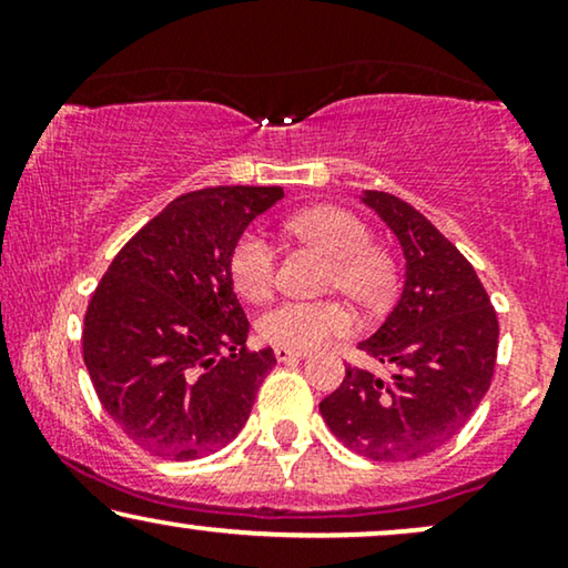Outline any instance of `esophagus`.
<instances>
[{"instance_id": "obj_1", "label": "esophagus", "mask_w": 568, "mask_h": 568, "mask_svg": "<svg viewBox=\"0 0 568 568\" xmlns=\"http://www.w3.org/2000/svg\"><path fill=\"white\" fill-rule=\"evenodd\" d=\"M274 356H276L278 362H300V359H305L307 352H297V348L276 346V348H274Z\"/></svg>"}]
</instances>
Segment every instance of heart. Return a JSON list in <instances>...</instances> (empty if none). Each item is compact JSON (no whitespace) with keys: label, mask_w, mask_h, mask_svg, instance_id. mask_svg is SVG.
I'll list each match as a JSON object with an SVG mask.
<instances>
[{"label":"heart","mask_w":568,"mask_h":568,"mask_svg":"<svg viewBox=\"0 0 568 568\" xmlns=\"http://www.w3.org/2000/svg\"><path fill=\"white\" fill-rule=\"evenodd\" d=\"M286 230L302 243L331 255L328 286L341 290L362 307H383L398 284V261L393 251L377 240L359 216L344 206L321 204L302 209L286 220ZM230 276L240 297L266 300L276 282L274 247L258 230H247L230 253ZM354 317L338 300L302 302L286 300L266 310L258 321V333L266 344L284 348L321 346L333 336H346Z\"/></svg>","instance_id":"obj_1"}]
</instances>
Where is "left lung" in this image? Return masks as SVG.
<instances>
[{"mask_svg":"<svg viewBox=\"0 0 568 568\" xmlns=\"http://www.w3.org/2000/svg\"><path fill=\"white\" fill-rule=\"evenodd\" d=\"M364 204L398 235L406 282L387 321L356 348L398 372L379 379L346 367L321 414L348 449L369 460H416L453 439L484 400L499 321L476 268L422 212L385 191H367Z\"/></svg>","mask_w":568,"mask_h":568,"instance_id":"obj_1","label":"left lung"}]
</instances>
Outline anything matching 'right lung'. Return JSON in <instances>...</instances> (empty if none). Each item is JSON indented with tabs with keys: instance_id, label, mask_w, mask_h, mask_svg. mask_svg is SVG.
I'll return each mask as SVG.
<instances>
[{
	"instance_id": "add662e5",
	"label": "right lung",
	"mask_w": 568,
	"mask_h": 568,
	"mask_svg": "<svg viewBox=\"0 0 568 568\" xmlns=\"http://www.w3.org/2000/svg\"><path fill=\"white\" fill-rule=\"evenodd\" d=\"M278 185L178 196L121 247L84 313L82 356L108 416L165 460H196L237 437L276 364L251 352L230 253Z\"/></svg>"
}]
</instances>
